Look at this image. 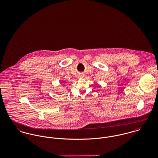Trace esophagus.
Instances as JSON below:
<instances>
[{
    "instance_id": "esophagus-1",
    "label": "esophagus",
    "mask_w": 158,
    "mask_h": 158,
    "mask_svg": "<svg viewBox=\"0 0 158 158\" xmlns=\"http://www.w3.org/2000/svg\"><path fill=\"white\" fill-rule=\"evenodd\" d=\"M83 77V76H81V77Z\"/></svg>"
}]
</instances>
